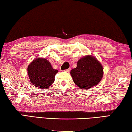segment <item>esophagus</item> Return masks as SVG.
<instances>
[{"label": "esophagus", "instance_id": "esophagus-1", "mask_svg": "<svg viewBox=\"0 0 132 132\" xmlns=\"http://www.w3.org/2000/svg\"><path fill=\"white\" fill-rule=\"evenodd\" d=\"M71 71V68H68V69H67V70H65V72H69L70 71Z\"/></svg>", "mask_w": 132, "mask_h": 132}]
</instances>
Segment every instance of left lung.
<instances>
[{
	"label": "left lung",
	"instance_id": "left-lung-1",
	"mask_svg": "<svg viewBox=\"0 0 132 132\" xmlns=\"http://www.w3.org/2000/svg\"><path fill=\"white\" fill-rule=\"evenodd\" d=\"M71 75L79 88L90 89L101 81L103 76V68L93 55H86L78 60L77 67L71 70Z\"/></svg>",
	"mask_w": 132,
	"mask_h": 132
}]
</instances>
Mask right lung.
Listing matches in <instances>:
<instances>
[{
	"label": "right lung",
	"instance_id": "add662e5",
	"mask_svg": "<svg viewBox=\"0 0 132 132\" xmlns=\"http://www.w3.org/2000/svg\"><path fill=\"white\" fill-rule=\"evenodd\" d=\"M28 75L32 84L42 89L48 88L54 81L58 72L53 69L50 62L46 59L38 57L28 67Z\"/></svg>",
	"mask_w": 132,
	"mask_h": 132
}]
</instances>
